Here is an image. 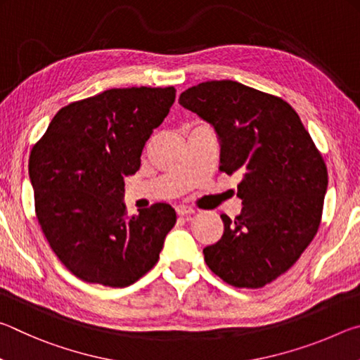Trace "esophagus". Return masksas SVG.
Returning a JSON list of instances; mask_svg holds the SVG:
<instances>
[{
    "label": "esophagus",
    "mask_w": 360,
    "mask_h": 360,
    "mask_svg": "<svg viewBox=\"0 0 360 360\" xmlns=\"http://www.w3.org/2000/svg\"><path fill=\"white\" fill-rule=\"evenodd\" d=\"M176 212H178V216H191L195 212V210L188 208V206H184V205H179L176 206Z\"/></svg>",
    "instance_id": "obj_1"
}]
</instances>
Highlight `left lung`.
I'll use <instances>...</instances> for the list:
<instances>
[{
	"label": "left lung",
	"instance_id": "left-lung-1",
	"mask_svg": "<svg viewBox=\"0 0 360 360\" xmlns=\"http://www.w3.org/2000/svg\"><path fill=\"white\" fill-rule=\"evenodd\" d=\"M179 105L214 129L219 169L238 174L243 210L222 214L206 265L235 288H264L295 264L319 229L327 168L298 114L278 96L236 81L187 89Z\"/></svg>",
	"mask_w": 360,
	"mask_h": 360
}]
</instances>
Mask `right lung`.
Instances as JSON below:
<instances>
[{"label":"right lung","instance_id":"1","mask_svg":"<svg viewBox=\"0 0 360 360\" xmlns=\"http://www.w3.org/2000/svg\"><path fill=\"white\" fill-rule=\"evenodd\" d=\"M174 87L109 89L51 120L28 162L36 216L52 251L85 283L127 288L157 264L176 211L155 203L127 216V176L141 167Z\"/></svg>","mask_w":360,"mask_h":360}]
</instances>
